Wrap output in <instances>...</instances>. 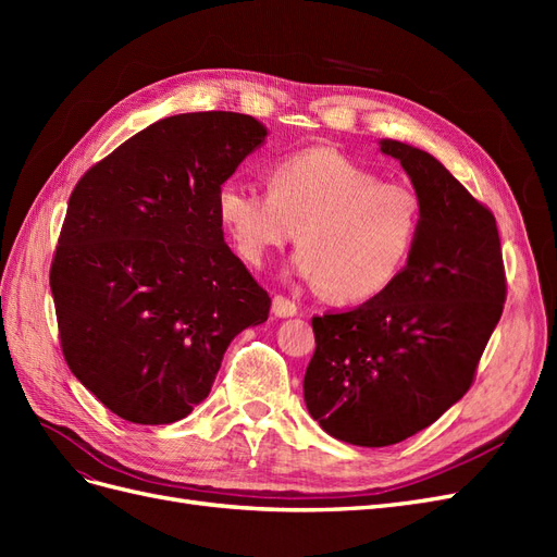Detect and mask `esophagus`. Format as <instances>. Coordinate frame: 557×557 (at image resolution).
<instances>
[{"label":"esophagus","mask_w":557,"mask_h":557,"mask_svg":"<svg viewBox=\"0 0 557 557\" xmlns=\"http://www.w3.org/2000/svg\"><path fill=\"white\" fill-rule=\"evenodd\" d=\"M272 313H274L276 318H290V315L297 313V305H295L293 299H288V297L276 295V297L272 299Z\"/></svg>","instance_id":"1"}]
</instances>
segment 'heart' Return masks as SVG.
Masks as SVG:
<instances>
[{
  "mask_svg": "<svg viewBox=\"0 0 557 557\" xmlns=\"http://www.w3.org/2000/svg\"><path fill=\"white\" fill-rule=\"evenodd\" d=\"M215 207L250 264H262L297 232L293 269L344 305L391 288L423 223V205L411 185L385 183L334 148L281 158L269 172V190L225 181Z\"/></svg>",
  "mask_w": 557,
  "mask_h": 557,
  "instance_id": "heart-1",
  "label": "heart"
}]
</instances>
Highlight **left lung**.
Wrapping results in <instances>:
<instances>
[{
    "label": "left lung",
    "mask_w": 557,
    "mask_h": 557,
    "mask_svg": "<svg viewBox=\"0 0 557 557\" xmlns=\"http://www.w3.org/2000/svg\"><path fill=\"white\" fill-rule=\"evenodd\" d=\"M379 148L420 195L418 242L391 288L311 320L305 374L311 418L367 448L425 430L469 391L507 297L495 215L425 150L395 139Z\"/></svg>",
    "instance_id": "1"
}]
</instances>
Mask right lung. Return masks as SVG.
I'll list each match as a JSON object with an SVG mask.
<instances>
[{"label":"right lung","mask_w":557,"mask_h":557,"mask_svg":"<svg viewBox=\"0 0 557 557\" xmlns=\"http://www.w3.org/2000/svg\"><path fill=\"white\" fill-rule=\"evenodd\" d=\"M267 139L252 115L162 117L86 172L50 267L64 360L109 411L170 425L207 399L230 342L269 315L225 244L218 188Z\"/></svg>","instance_id":"add662e5"}]
</instances>
